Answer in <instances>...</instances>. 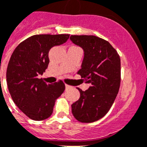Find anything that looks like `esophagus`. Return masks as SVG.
<instances>
[{"label":"esophagus","mask_w":147,"mask_h":147,"mask_svg":"<svg viewBox=\"0 0 147 147\" xmlns=\"http://www.w3.org/2000/svg\"><path fill=\"white\" fill-rule=\"evenodd\" d=\"M65 88H66V89H68L71 88V86H68V85H65Z\"/></svg>","instance_id":"1"}]
</instances>
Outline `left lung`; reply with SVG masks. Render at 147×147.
Returning a JSON list of instances; mask_svg holds the SVG:
<instances>
[{
  "label": "left lung",
  "instance_id": "8db88e82",
  "mask_svg": "<svg viewBox=\"0 0 147 147\" xmlns=\"http://www.w3.org/2000/svg\"><path fill=\"white\" fill-rule=\"evenodd\" d=\"M73 43L84 51L81 69L77 72L91 86L78 90L80 97L71 105L73 115L82 123L103 117L113 105L120 85V58L109 41L95 36H71Z\"/></svg>",
  "mask_w": 147,
  "mask_h": 147
}]
</instances>
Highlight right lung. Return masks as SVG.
<instances>
[{
  "mask_svg": "<svg viewBox=\"0 0 147 147\" xmlns=\"http://www.w3.org/2000/svg\"><path fill=\"white\" fill-rule=\"evenodd\" d=\"M69 34L34 35L18 45L7 70V82L12 100L24 114L33 120H43L52 115L56 99L65 89L61 80L47 84L42 78L50 62L49 51L65 43Z\"/></svg>",
  "mask_w": 147,
  "mask_h": 147,
  "instance_id": "add662e5",
  "label": "right lung"
}]
</instances>
